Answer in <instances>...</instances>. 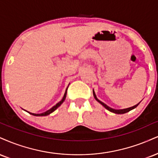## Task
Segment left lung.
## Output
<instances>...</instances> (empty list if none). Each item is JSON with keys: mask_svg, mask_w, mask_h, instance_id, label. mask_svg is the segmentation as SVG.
Listing matches in <instances>:
<instances>
[{"mask_svg": "<svg viewBox=\"0 0 158 158\" xmlns=\"http://www.w3.org/2000/svg\"><path fill=\"white\" fill-rule=\"evenodd\" d=\"M93 93H94V96L95 99H96V101H97V102H98V103H100L101 104H102V106H104V107H105L106 109H107V110H109V111L112 112V113H115V114H123V113H128L129 111H130V110H133V109H135V107H138V104H140V102H139V103H138V104H136V105L133 106V107H129V108H126V109L115 110V109H113V108H111V107H110L109 106H107V104H104V102H101V101H100L99 99H98V98L96 97V94H95L94 90H93Z\"/></svg>", "mask_w": 158, "mask_h": 158, "instance_id": "obj_1", "label": "left lung"}]
</instances>
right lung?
I'll return each instance as SVG.
<instances>
[{
  "instance_id": "add662e5",
  "label": "right lung",
  "mask_w": 158,
  "mask_h": 158,
  "mask_svg": "<svg viewBox=\"0 0 158 158\" xmlns=\"http://www.w3.org/2000/svg\"><path fill=\"white\" fill-rule=\"evenodd\" d=\"M67 90H68V88L66 89L65 92H64V96H63V98H62V99L61 100L60 102H58V103L56 104V105H54V107H51L50 110H47V111L44 112V113H40V114H36V113H30V112L26 111V112H28V113H30V114H31V115H35V116H46V115H48L49 114H51V113H53V112L55 111V110H56V109H57V108H58L59 107H60V106L61 105V104H62V103H63L64 101V99H65V98H66V95H67Z\"/></svg>"
}]
</instances>
